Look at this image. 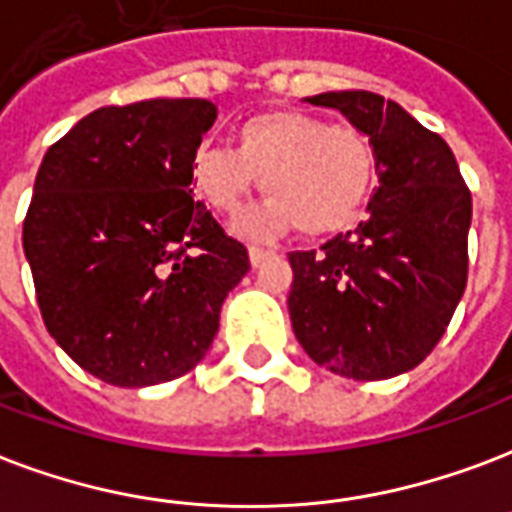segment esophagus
<instances>
[{"instance_id":"1","label":"esophagus","mask_w":512,"mask_h":512,"mask_svg":"<svg viewBox=\"0 0 512 512\" xmlns=\"http://www.w3.org/2000/svg\"><path fill=\"white\" fill-rule=\"evenodd\" d=\"M271 255H273L271 249L249 247V263H252V265H260V263H263V260H268V257H271Z\"/></svg>"}]
</instances>
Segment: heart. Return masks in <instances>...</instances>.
<instances>
[{
  "instance_id": "b5f03b06",
  "label": "heart",
  "mask_w": 512,
  "mask_h": 512,
  "mask_svg": "<svg viewBox=\"0 0 512 512\" xmlns=\"http://www.w3.org/2000/svg\"><path fill=\"white\" fill-rule=\"evenodd\" d=\"M230 147H198L190 185L212 212L236 217L260 187L271 198L244 214L247 236H273L298 225L325 236L357 222L376 187L378 155L365 131L335 126L311 112L276 109L244 120Z\"/></svg>"
}]
</instances>
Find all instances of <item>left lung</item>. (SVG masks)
<instances>
[{
    "instance_id": "8db88e82",
    "label": "left lung",
    "mask_w": 512,
    "mask_h": 512,
    "mask_svg": "<svg viewBox=\"0 0 512 512\" xmlns=\"http://www.w3.org/2000/svg\"><path fill=\"white\" fill-rule=\"evenodd\" d=\"M370 136L378 185L370 217L290 252L292 330L311 360L357 381L416 368L446 333L467 284L470 187L446 139L370 91L311 96Z\"/></svg>"
}]
</instances>
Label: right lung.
Instances as JSON below:
<instances>
[{
  "instance_id": "right-lung-1",
  "label": "right lung",
  "mask_w": 512,
  "mask_h": 512,
  "mask_svg": "<svg viewBox=\"0 0 512 512\" xmlns=\"http://www.w3.org/2000/svg\"><path fill=\"white\" fill-rule=\"evenodd\" d=\"M214 117L206 99L112 104L42 158L23 220L39 314L107 384L134 389L193 370L249 271L247 247L190 195V158Z\"/></svg>"
}]
</instances>
